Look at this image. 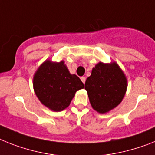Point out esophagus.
Masks as SVG:
<instances>
[{
  "mask_svg": "<svg viewBox=\"0 0 155 155\" xmlns=\"http://www.w3.org/2000/svg\"><path fill=\"white\" fill-rule=\"evenodd\" d=\"M85 77H81V81H82L83 83H84V84H85Z\"/></svg>",
  "mask_w": 155,
  "mask_h": 155,
  "instance_id": "1",
  "label": "esophagus"
}]
</instances>
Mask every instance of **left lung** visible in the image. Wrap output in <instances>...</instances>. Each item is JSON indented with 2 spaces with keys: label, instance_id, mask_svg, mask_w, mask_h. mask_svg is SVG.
I'll use <instances>...</instances> for the list:
<instances>
[{
  "label": "left lung",
  "instance_id": "obj_1",
  "mask_svg": "<svg viewBox=\"0 0 155 155\" xmlns=\"http://www.w3.org/2000/svg\"><path fill=\"white\" fill-rule=\"evenodd\" d=\"M89 101L93 109L105 113L122 101L127 89V79L116 62H99L85 81Z\"/></svg>",
  "mask_w": 155,
  "mask_h": 155
}]
</instances>
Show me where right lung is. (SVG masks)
I'll use <instances>...</instances> for the list:
<instances>
[{
  "mask_svg": "<svg viewBox=\"0 0 155 155\" xmlns=\"http://www.w3.org/2000/svg\"><path fill=\"white\" fill-rule=\"evenodd\" d=\"M33 86L43 104L60 112L70 105L75 93L83 89L84 84L77 75L70 74L63 61H46L35 73Z\"/></svg>",
  "mask_w": 155,
  "mask_h": 155,
  "instance_id": "right-lung-1",
  "label": "right lung"
}]
</instances>
